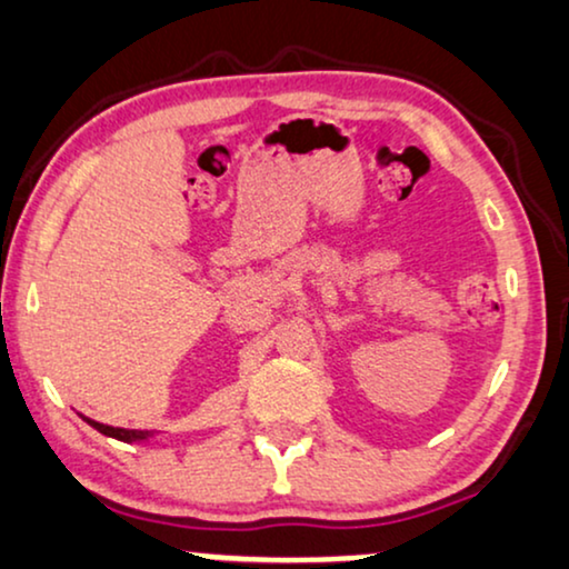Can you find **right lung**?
<instances>
[{"label": "right lung", "instance_id": "right-lung-1", "mask_svg": "<svg viewBox=\"0 0 569 569\" xmlns=\"http://www.w3.org/2000/svg\"><path fill=\"white\" fill-rule=\"evenodd\" d=\"M88 426H93L96 431L104 433V437H112V439H120V441H128V445H132V441H146L151 439L153 433L149 431H136V429H114V426H104L99 423V420H91V418H83Z\"/></svg>", "mask_w": 569, "mask_h": 569}]
</instances>
